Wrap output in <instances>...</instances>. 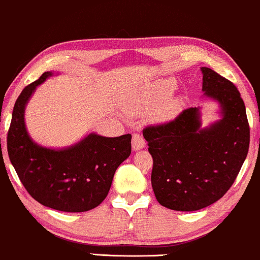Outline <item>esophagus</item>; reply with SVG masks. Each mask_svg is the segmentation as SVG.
<instances>
[{
    "label": "esophagus",
    "mask_w": 260,
    "mask_h": 260,
    "mask_svg": "<svg viewBox=\"0 0 260 260\" xmlns=\"http://www.w3.org/2000/svg\"><path fill=\"white\" fill-rule=\"evenodd\" d=\"M145 140L140 134H133V139H132V147L133 151H139V149L145 148Z\"/></svg>",
    "instance_id": "1"
}]
</instances>
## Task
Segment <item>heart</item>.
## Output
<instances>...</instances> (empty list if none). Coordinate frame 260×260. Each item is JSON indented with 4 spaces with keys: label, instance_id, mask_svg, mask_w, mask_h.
Returning a JSON list of instances; mask_svg holds the SVG:
<instances>
[{
    "label": "heart",
    "instance_id": "heart-1",
    "mask_svg": "<svg viewBox=\"0 0 260 260\" xmlns=\"http://www.w3.org/2000/svg\"><path fill=\"white\" fill-rule=\"evenodd\" d=\"M174 82L171 80H166V81L159 82L158 85L152 92H149L142 98V100L139 104L132 106V107L127 108L129 114H145L147 113L152 107H154L156 102H158L162 96L170 95L173 93L174 90ZM181 101L177 98L168 99V100L164 101L161 105H159L155 108L154 113H153V118L155 120H168L177 114L180 109Z\"/></svg>",
    "mask_w": 260,
    "mask_h": 260
}]
</instances>
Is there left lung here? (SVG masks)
<instances>
[{"mask_svg":"<svg viewBox=\"0 0 260 260\" xmlns=\"http://www.w3.org/2000/svg\"><path fill=\"white\" fill-rule=\"evenodd\" d=\"M200 71L204 98L217 102L220 119L203 127L200 107H192L173 121L144 129L155 198L174 211H198L218 202L235 182L250 146L239 90L212 69Z\"/></svg>","mask_w":260,"mask_h":260,"instance_id":"left-lung-1","label":"left lung"}]
</instances>
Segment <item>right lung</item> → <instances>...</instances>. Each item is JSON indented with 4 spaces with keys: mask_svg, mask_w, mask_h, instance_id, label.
<instances>
[{
    "mask_svg": "<svg viewBox=\"0 0 260 260\" xmlns=\"http://www.w3.org/2000/svg\"><path fill=\"white\" fill-rule=\"evenodd\" d=\"M54 74L45 72L17 98L7 138L9 159L36 202L62 212H86L107 197L116 168L131 155L132 135L107 138L89 133L63 148L35 142L25 127V107L38 86Z\"/></svg>",
    "mask_w": 260,
    "mask_h": 260,
    "instance_id": "obj_1",
    "label": "right lung"
}]
</instances>
